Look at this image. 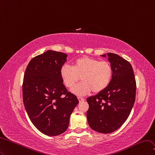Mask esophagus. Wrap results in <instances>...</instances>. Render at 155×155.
Masks as SVG:
<instances>
[{"label": "esophagus", "instance_id": "obj_1", "mask_svg": "<svg viewBox=\"0 0 155 155\" xmlns=\"http://www.w3.org/2000/svg\"><path fill=\"white\" fill-rule=\"evenodd\" d=\"M78 99L79 102H82V101H84V98H82V97H78Z\"/></svg>", "mask_w": 155, "mask_h": 155}]
</instances>
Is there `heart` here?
I'll use <instances>...</instances> for the list:
<instances>
[{
	"label": "heart",
	"mask_w": 155,
	"mask_h": 155,
	"mask_svg": "<svg viewBox=\"0 0 155 155\" xmlns=\"http://www.w3.org/2000/svg\"><path fill=\"white\" fill-rule=\"evenodd\" d=\"M60 74L65 86L72 88L81 77L82 82L72 89L78 95H84L91 91L98 93L104 91L112 81L113 68L107 61L82 57L74 60L73 67L64 64Z\"/></svg>",
	"instance_id": "1"
}]
</instances>
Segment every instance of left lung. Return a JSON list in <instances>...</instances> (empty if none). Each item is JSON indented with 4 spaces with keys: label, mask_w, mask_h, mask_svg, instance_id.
<instances>
[{
    "label": "left lung",
    "mask_w": 155,
    "mask_h": 155,
    "mask_svg": "<svg viewBox=\"0 0 155 155\" xmlns=\"http://www.w3.org/2000/svg\"><path fill=\"white\" fill-rule=\"evenodd\" d=\"M107 57L113 68L112 81L104 91L87 98L89 126L104 134L116 131L126 122L135 101L137 88L131 64L117 54L108 53Z\"/></svg>",
    "instance_id": "obj_1"
}]
</instances>
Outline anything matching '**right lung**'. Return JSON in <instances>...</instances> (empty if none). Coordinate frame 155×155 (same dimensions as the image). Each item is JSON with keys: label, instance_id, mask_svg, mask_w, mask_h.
I'll return each mask as SVG.
<instances>
[{"label": "right lung", "instance_id": "1", "mask_svg": "<svg viewBox=\"0 0 155 155\" xmlns=\"http://www.w3.org/2000/svg\"><path fill=\"white\" fill-rule=\"evenodd\" d=\"M67 57L64 53L48 50L31 60L24 75L25 109L34 126L48 136L66 131L78 104L77 97L68 91L60 74Z\"/></svg>", "mask_w": 155, "mask_h": 155}]
</instances>
